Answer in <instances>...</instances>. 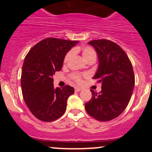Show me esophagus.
I'll list each match as a JSON object with an SVG mask.
<instances>
[{
	"instance_id": "1",
	"label": "esophagus",
	"mask_w": 152,
	"mask_h": 152,
	"mask_svg": "<svg viewBox=\"0 0 152 152\" xmlns=\"http://www.w3.org/2000/svg\"><path fill=\"white\" fill-rule=\"evenodd\" d=\"M82 88H80V87H75V91H76V92H78L80 91H81Z\"/></svg>"
}]
</instances>
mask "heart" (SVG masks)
<instances>
[{"label": "heart", "mask_w": 152, "mask_h": 152, "mask_svg": "<svg viewBox=\"0 0 152 152\" xmlns=\"http://www.w3.org/2000/svg\"><path fill=\"white\" fill-rule=\"evenodd\" d=\"M73 53H74L73 50H70V51L66 53L65 58H64V62L66 63L69 60L71 56L73 55ZM82 56H83V58L86 61H88V60H90L91 58H96V54L95 50L92 48H91V47H85V48H83L82 49ZM72 78L77 82L81 81V77L79 74H73Z\"/></svg>", "instance_id": "b5f03b06"}]
</instances>
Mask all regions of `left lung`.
I'll return each mask as SVG.
<instances>
[{
	"instance_id": "left-lung-1",
	"label": "left lung",
	"mask_w": 152,
	"mask_h": 152,
	"mask_svg": "<svg viewBox=\"0 0 152 152\" xmlns=\"http://www.w3.org/2000/svg\"><path fill=\"white\" fill-rule=\"evenodd\" d=\"M88 43L98 56V69L93 78L102 82V91L97 94L91 90V99L85 104V109L98 121H110L119 116L129 102L135 83L133 67L116 43L106 39Z\"/></svg>"
}]
</instances>
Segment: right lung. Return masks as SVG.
<instances>
[{
    "label": "right lung",
    "instance_id": "add662e5",
    "mask_svg": "<svg viewBox=\"0 0 152 152\" xmlns=\"http://www.w3.org/2000/svg\"><path fill=\"white\" fill-rule=\"evenodd\" d=\"M77 41L48 38L36 44L26 55L22 68V94L34 116L53 121L65 113L67 99L74 93L72 86L53 87V76L61 71L66 53Z\"/></svg>",
    "mask_w": 152,
    "mask_h": 152
}]
</instances>
